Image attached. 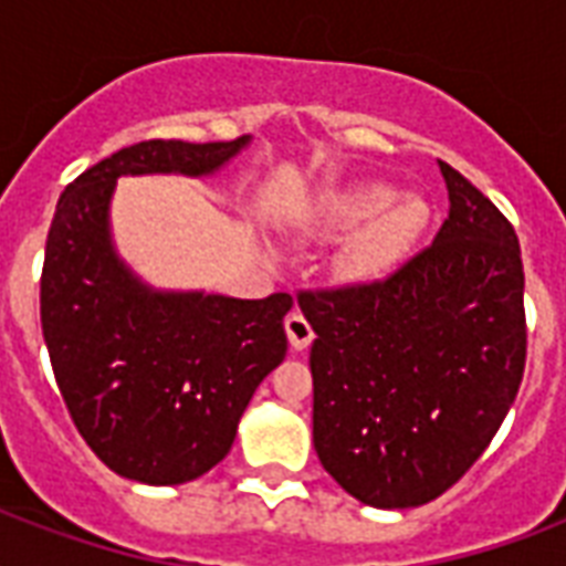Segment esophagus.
Segmentation results:
<instances>
[{"instance_id":"obj_1","label":"esophagus","mask_w":566,"mask_h":566,"mask_svg":"<svg viewBox=\"0 0 566 566\" xmlns=\"http://www.w3.org/2000/svg\"><path fill=\"white\" fill-rule=\"evenodd\" d=\"M284 332H287V340H291V346L296 353H300V349H308L311 340H314V328H311V323L302 317L300 311H293L291 317L284 319Z\"/></svg>"}]
</instances>
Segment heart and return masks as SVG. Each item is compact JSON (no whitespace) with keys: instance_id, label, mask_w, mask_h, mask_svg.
Masks as SVG:
<instances>
[{"instance_id":"heart-1","label":"heart","mask_w":566,"mask_h":566,"mask_svg":"<svg viewBox=\"0 0 566 566\" xmlns=\"http://www.w3.org/2000/svg\"><path fill=\"white\" fill-rule=\"evenodd\" d=\"M429 205L420 196H399L394 185L361 181L332 190L311 217L317 234L358 231L346 247V275L355 282H378L411 258L422 231L429 229Z\"/></svg>"}]
</instances>
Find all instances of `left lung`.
I'll use <instances>...</instances> for the list:
<instances>
[{
    "mask_svg": "<svg viewBox=\"0 0 566 566\" xmlns=\"http://www.w3.org/2000/svg\"><path fill=\"white\" fill-rule=\"evenodd\" d=\"M449 217L381 282L300 291L317 340L314 449L373 509L438 500L479 461L526 370L523 258L514 226L438 161Z\"/></svg>",
    "mask_w": 566,
    "mask_h": 566,
    "instance_id": "1",
    "label": "left lung"
}]
</instances>
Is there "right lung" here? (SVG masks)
<instances>
[{"label": "right lung", "mask_w": 566, "mask_h": 566, "mask_svg": "<svg viewBox=\"0 0 566 566\" xmlns=\"http://www.w3.org/2000/svg\"><path fill=\"white\" fill-rule=\"evenodd\" d=\"M247 144L126 146L66 185L49 226L40 323L57 390L102 464L135 482H193L229 455L255 387L287 355L293 296L146 287L111 247V193L119 176H208Z\"/></svg>", "instance_id": "right-lung-1"}]
</instances>
